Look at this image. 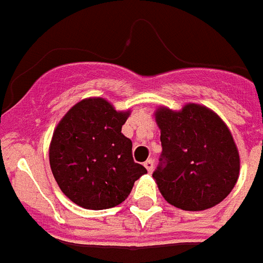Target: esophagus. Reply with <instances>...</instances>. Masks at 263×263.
I'll return each instance as SVG.
<instances>
[{"label":"esophagus","instance_id":"1","mask_svg":"<svg viewBox=\"0 0 263 263\" xmlns=\"http://www.w3.org/2000/svg\"><path fill=\"white\" fill-rule=\"evenodd\" d=\"M144 166L147 169V172L152 173L153 172V168H155V162H153V160L149 158V160H146V161L144 162Z\"/></svg>","mask_w":263,"mask_h":263}]
</instances>
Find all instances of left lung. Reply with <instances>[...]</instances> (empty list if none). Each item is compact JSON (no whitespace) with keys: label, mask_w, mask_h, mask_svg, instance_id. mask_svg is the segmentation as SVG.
Instances as JSON below:
<instances>
[{"label":"left lung","mask_w":263,"mask_h":263,"mask_svg":"<svg viewBox=\"0 0 263 263\" xmlns=\"http://www.w3.org/2000/svg\"><path fill=\"white\" fill-rule=\"evenodd\" d=\"M162 153L153 172L169 204L204 211L233 191L240 169L231 132L211 108L186 103L179 111L160 106L155 112Z\"/></svg>","instance_id":"left-lung-1"}]
</instances>
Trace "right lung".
I'll return each mask as SVG.
<instances>
[{"instance_id": "1", "label": "right lung", "mask_w": 263, "mask_h": 263, "mask_svg": "<svg viewBox=\"0 0 263 263\" xmlns=\"http://www.w3.org/2000/svg\"><path fill=\"white\" fill-rule=\"evenodd\" d=\"M130 110L117 111L105 98L78 102L60 119L49 144V165L62 192L79 207L121 204L146 173L134 162L132 141L122 134Z\"/></svg>"}]
</instances>
